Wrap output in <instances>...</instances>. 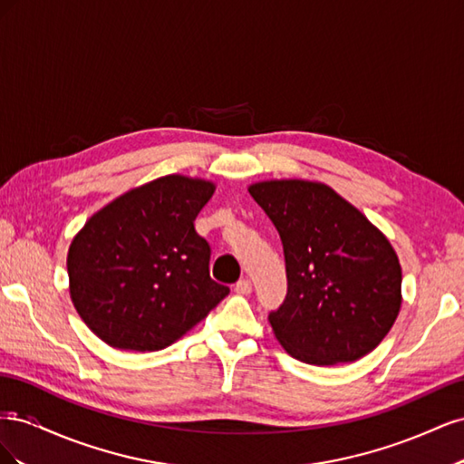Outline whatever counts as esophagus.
I'll return each instance as SVG.
<instances>
[{"label":"esophagus","instance_id":"1","mask_svg":"<svg viewBox=\"0 0 464 464\" xmlns=\"http://www.w3.org/2000/svg\"><path fill=\"white\" fill-rule=\"evenodd\" d=\"M234 290H236V294H242V296H247V294L251 292V280H247V278L237 280Z\"/></svg>","mask_w":464,"mask_h":464}]
</instances>
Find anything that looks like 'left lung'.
<instances>
[{
  "label": "left lung",
  "mask_w": 464,
  "mask_h": 464,
  "mask_svg": "<svg viewBox=\"0 0 464 464\" xmlns=\"http://www.w3.org/2000/svg\"><path fill=\"white\" fill-rule=\"evenodd\" d=\"M278 230L288 292L269 314L290 356L312 366L354 362L385 339L401 312L402 273L387 237L319 181L249 186Z\"/></svg>",
  "instance_id": "obj_1"
}]
</instances>
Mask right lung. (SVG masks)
<instances>
[{
    "label": "right lung",
    "instance_id": "1",
    "mask_svg": "<svg viewBox=\"0 0 464 464\" xmlns=\"http://www.w3.org/2000/svg\"><path fill=\"white\" fill-rule=\"evenodd\" d=\"M213 181L170 174L94 213L67 254L77 314L106 344L154 353L198 325L230 288L208 275L195 218Z\"/></svg>",
    "mask_w": 464,
    "mask_h": 464
}]
</instances>
